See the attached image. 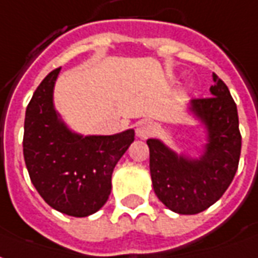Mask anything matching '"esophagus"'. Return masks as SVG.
Segmentation results:
<instances>
[{"mask_svg": "<svg viewBox=\"0 0 258 258\" xmlns=\"http://www.w3.org/2000/svg\"><path fill=\"white\" fill-rule=\"evenodd\" d=\"M157 131V127L155 125L152 123L151 121H147V119H143L137 123L136 126V135L140 139H147L151 135H154V132Z\"/></svg>", "mask_w": 258, "mask_h": 258, "instance_id": "obj_1", "label": "esophagus"}]
</instances>
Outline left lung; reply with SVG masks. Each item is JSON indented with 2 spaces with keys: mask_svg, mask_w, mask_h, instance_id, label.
Instances as JSON below:
<instances>
[{
  "mask_svg": "<svg viewBox=\"0 0 258 258\" xmlns=\"http://www.w3.org/2000/svg\"><path fill=\"white\" fill-rule=\"evenodd\" d=\"M212 77V97L187 104V112L205 131L197 157L174 151L159 139L147 140L154 192L174 213L197 214L216 204L238 169L242 139L236 104L224 82L214 73Z\"/></svg>",
  "mask_w": 258,
  "mask_h": 258,
  "instance_id": "8db88e82",
  "label": "left lung"
}]
</instances>
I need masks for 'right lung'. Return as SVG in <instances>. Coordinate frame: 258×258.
Returning <instances> with one entry per match:
<instances>
[{"label": "right lung", "instance_id": "add662e5", "mask_svg": "<svg viewBox=\"0 0 258 258\" xmlns=\"http://www.w3.org/2000/svg\"><path fill=\"white\" fill-rule=\"evenodd\" d=\"M60 70L45 77L27 106L24 162L31 183L50 208L86 217L107 202L112 170L135 140V129L108 136L73 131L54 107Z\"/></svg>", "mask_w": 258, "mask_h": 258}]
</instances>
